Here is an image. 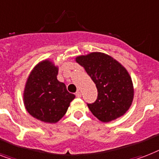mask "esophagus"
I'll return each mask as SVG.
<instances>
[{
  "label": "esophagus",
  "instance_id": "esophagus-1",
  "mask_svg": "<svg viewBox=\"0 0 159 159\" xmlns=\"http://www.w3.org/2000/svg\"><path fill=\"white\" fill-rule=\"evenodd\" d=\"M76 96H77V98L81 97V96H82V93H81V91H77V93H76Z\"/></svg>",
  "mask_w": 159,
  "mask_h": 159
}]
</instances>
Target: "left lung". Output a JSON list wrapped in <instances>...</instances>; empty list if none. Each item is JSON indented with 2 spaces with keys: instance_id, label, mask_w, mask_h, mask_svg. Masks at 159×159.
<instances>
[{
  "instance_id": "1",
  "label": "left lung",
  "mask_w": 159,
  "mask_h": 159,
  "mask_svg": "<svg viewBox=\"0 0 159 159\" xmlns=\"http://www.w3.org/2000/svg\"><path fill=\"white\" fill-rule=\"evenodd\" d=\"M75 60L83 67L97 88V100L87 104L93 115L103 122L124 115L134 98L133 82L125 67L102 52L79 55Z\"/></svg>"
}]
</instances>
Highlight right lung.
Returning <instances> with one entry per match:
<instances>
[{
	"label": "right lung",
	"mask_w": 159,
	"mask_h": 159,
	"mask_svg": "<svg viewBox=\"0 0 159 159\" xmlns=\"http://www.w3.org/2000/svg\"><path fill=\"white\" fill-rule=\"evenodd\" d=\"M59 67L44 59L32 69L24 86L23 100L26 110L34 118L56 123L66 113L75 95L58 81Z\"/></svg>",
	"instance_id": "right-lung-1"
}]
</instances>
